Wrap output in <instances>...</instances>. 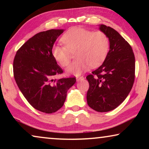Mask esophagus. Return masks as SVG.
<instances>
[{
  "mask_svg": "<svg viewBox=\"0 0 149 149\" xmlns=\"http://www.w3.org/2000/svg\"><path fill=\"white\" fill-rule=\"evenodd\" d=\"M84 79V77H77V81H82Z\"/></svg>",
  "mask_w": 149,
  "mask_h": 149,
  "instance_id": "esophagus-1",
  "label": "esophagus"
}]
</instances>
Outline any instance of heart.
<instances>
[{
    "label": "heart",
    "mask_w": 149,
    "mask_h": 149,
    "mask_svg": "<svg viewBox=\"0 0 149 149\" xmlns=\"http://www.w3.org/2000/svg\"><path fill=\"white\" fill-rule=\"evenodd\" d=\"M64 45H55L52 54L56 62L62 66L70 62V52H75L74 61L66 69L68 74L79 76L89 66L96 68L104 62L109 51V39L102 31L92 32L80 27L68 30L62 37Z\"/></svg>",
    "instance_id": "obj_1"
}]
</instances>
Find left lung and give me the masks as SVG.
Wrapping results in <instances>:
<instances>
[{"mask_svg": "<svg viewBox=\"0 0 149 149\" xmlns=\"http://www.w3.org/2000/svg\"><path fill=\"white\" fill-rule=\"evenodd\" d=\"M109 39L110 49L103 64L87 76V104L95 111L109 112L125 100L135 78V57L130 44L113 28L99 25Z\"/></svg>", "mask_w": 149, "mask_h": 149, "instance_id": "left-lung-1", "label": "left lung"}]
</instances>
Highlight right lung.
<instances>
[{
	"instance_id": "obj_1",
	"label": "right lung",
	"mask_w": 149,
	"mask_h": 149,
	"mask_svg": "<svg viewBox=\"0 0 149 149\" xmlns=\"http://www.w3.org/2000/svg\"><path fill=\"white\" fill-rule=\"evenodd\" d=\"M64 31L52 29L35 34L19 49L14 58V78L19 90L32 107L45 113L61 109L67 91L76 82L75 77L54 79L63 70L52 50Z\"/></svg>"
}]
</instances>
